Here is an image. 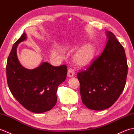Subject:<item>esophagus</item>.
Segmentation results:
<instances>
[{
  "instance_id": "1",
  "label": "esophagus",
  "mask_w": 134,
  "mask_h": 134,
  "mask_svg": "<svg viewBox=\"0 0 134 134\" xmlns=\"http://www.w3.org/2000/svg\"><path fill=\"white\" fill-rule=\"evenodd\" d=\"M75 74V70L74 69L73 67H70L69 68V70H68V72H67V76L69 77H72Z\"/></svg>"
}]
</instances>
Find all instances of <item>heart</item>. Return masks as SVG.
<instances>
[{
    "label": "heart",
    "instance_id": "b5f03b06",
    "mask_svg": "<svg viewBox=\"0 0 134 134\" xmlns=\"http://www.w3.org/2000/svg\"><path fill=\"white\" fill-rule=\"evenodd\" d=\"M95 53V48L92 44H86L81 48L74 55V61L79 67H85L92 62Z\"/></svg>",
    "mask_w": 134,
    "mask_h": 134
}]
</instances>
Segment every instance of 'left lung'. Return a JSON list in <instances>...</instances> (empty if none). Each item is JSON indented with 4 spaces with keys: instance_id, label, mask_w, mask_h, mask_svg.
Instances as JSON below:
<instances>
[{
    "instance_id": "8db88e82",
    "label": "left lung",
    "mask_w": 134,
    "mask_h": 134,
    "mask_svg": "<svg viewBox=\"0 0 134 134\" xmlns=\"http://www.w3.org/2000/svg\"><path fill=\"white\" fill-rule=\"evenodd\" d=\"M108 40L101 55L86 70L77 73L82 102L90 109L110 107L124 89L128 65L124 48L114 34L107 32Z\"/></svg>"
}]
</instances>
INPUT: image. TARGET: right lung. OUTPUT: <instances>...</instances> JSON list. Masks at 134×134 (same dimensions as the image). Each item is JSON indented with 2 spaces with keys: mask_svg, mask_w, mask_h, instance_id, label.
I'll return each mask as SVG.
<instances>
[{
  "mask_svg": "<svg viewBox=\"0 0 134 134\" xmlns=\"http://www.w3.org/2000/svg\"><path fill=\"white\" fill-rule=\"evenodd\" d=\"M25 39L24 33L14 44L8 56L7 84L13 96L25 108L34 113H43L56 105L57 89L66 78L67 67L53 66L47 62L33 70L22 67L17 58L16 47Z\"/></svg>",
  "mask_w": 134,
  "mask_h": 134,
  "instance_id": "1",
  "label": "right lung"
}]
</instances>
